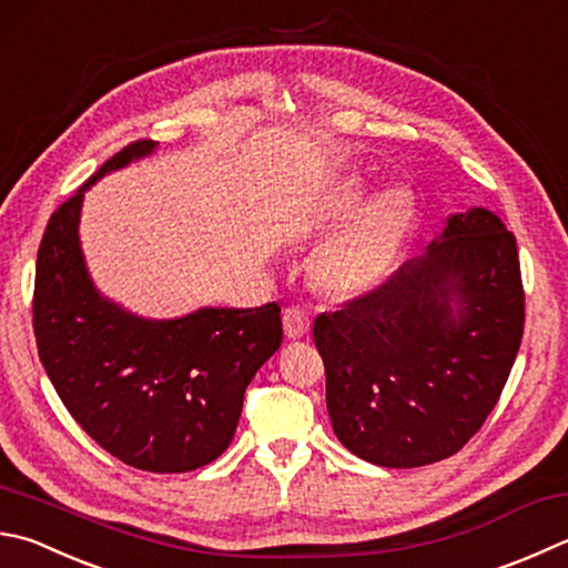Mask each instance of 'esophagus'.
I'll list each match as a JSON object with an SVG mask.
<instances>
[{
  "label": "esophagus",
  "mask_w": 568,
  "mask_h": 568,
  "mask_svg": "<svg viewBox=\"0 0 568 568\" xmlns=\"http://www.w3.org/2000/svg\"><path fill=\"white\" fill-rule=\"evenodd\" d=\"M308 326H312V318L298 306H288L284 308V334L288 338H302L306 336Z\"/></svg>",
  "instance_id": "esophagus-1"
}]
</instances>
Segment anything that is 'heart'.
Instances as JSON below:
<instances>
[{
    "label": "heart",
    "instance_id": "heart-1",
    "mask_svg": "<svg viewBox=\"0 0 568 568\" xmlns=\"http://www.w3.org/2000/svg\"><path fill=\"white\" fill-rule=\"evenodd\" d=\"M363 190L353 180L331 192L321 220L341 222L361 205ZM410 197L403 190L383 192L318 254L314 274L318 284L336 294H358L376 284L388 270L410 222Z\"/></svg>",
    "mask_w": 568,
    "mask_h": 568
}]
</instances>
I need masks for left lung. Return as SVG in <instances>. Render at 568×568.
Masks as SVG:
<instances>
[{
  "label": "left lung",
  "mask_w": 568,
  "mask_h": 568,
  "mask_svg": "<svg viewBox=\"0 0 568 568\" xmlns=\"http://www.w3.org/2000/svg\"><path fill=\"white\" fill-rule=\"evenodd\" d=\"M524 334L517 240L485 207L453 215L427 252L314 321L341 443L381 467H423L485 425Z\"/></svg>",
  "instance_id": "obj_1"
}]
</instances>
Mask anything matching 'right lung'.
<instances>
[{
    "label": "right lung",
    "mask_w": 568,
    "mask_h": 568,
    "mask_svg": "<svg viewBox=\"0 0 568 568\" xmlns=\"http://www.w3.org/2000/svg\"><path fill=\"white\" fill-rule=\"evenodd\" d=\"M153 151V141L125 145L49 217L31 312L39 358L73 420L121 463L173 475L227 450L244 390L284 331L274 302L148 321L95 292L79 244L83 192Z\"/></svg>",
    "instance_id": "add662e5"
}]
</instances>
